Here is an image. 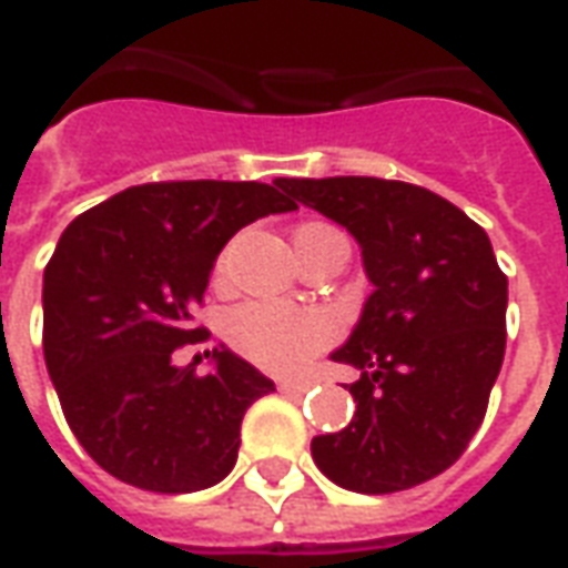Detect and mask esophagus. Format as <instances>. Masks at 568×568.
<instances>
[{
  "mask_svg": "<svg viewBox=\"0 0 568 568\" xmlns=\"http://www.w3.org/2000/svg\"><path fill=\"white\" fill-rule=\"evenodd\" d=\"M313 386V381H285L280 383V393L283 395H304Z\"/></svg>",
  "mask_w": 568,
  "mask_h": 568,
  "instance_id": "1",
  "label": "esophagus"
}]
</instances>
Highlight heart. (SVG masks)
<instances>
[{
  "label": "heart",
  "instance_id": "b5f03b06",
  "mask_svg": "<svg viewBox=\"0 0 568 568\" xmlns=\"http://www.w3.org/2000/svg\"><path fill=\"white\" fill-rule=\"evenodd\" d=\"M310 227H322V224H307L297 231V236ZM224 271H227V258L222 255L215 261V276L222 280ZM224 332L231 344L243 356L258 362L261 368L292 374L332 344L337 337V322L322 310L285 307L276 301H246L227 313Z\"/></svg>",
  "mask_w": 568,
  "mask_h": 568
}]
</instances>
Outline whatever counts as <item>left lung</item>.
<instances>
[{"label":"left lung","mask_w":568,"mask_h":568,"mask_svg":"<svg viewBox=\"0 0 568 568\" xmlns=\"http://www.w3.org/2000/svg\"><path fill=\"white\" fill-rule=\"evenodd\" d=\"M356 236L374 292L334 362L362 371L349 426L313 438V463L353 493H398L450 468L475 438L505 358L508 276L487 231L428 187L280 179Z\"/></svg>","instance_id":"8db88e82"}]
</instances>
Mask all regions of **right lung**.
<instances>
[{
    "label": "right lung",
    "mask_w": 568,
    "mask_h": 568,
    "mask_svg": "<svg viewBox=\"0 0 568 568\" xmlns=\"http://www.w3.org/2000/svg\"><path fill=\"white\" fill-rule=\"evenodd\" d=\"M280 182H149L69 224L44 267V365L69 428L130 487L194 493L234 468L240 423L273 383L231 349L175 368L215 255L255 219L292 212Z\"/></svg>",
    "instance_id": "right-lung-1"
}]
</instances>
